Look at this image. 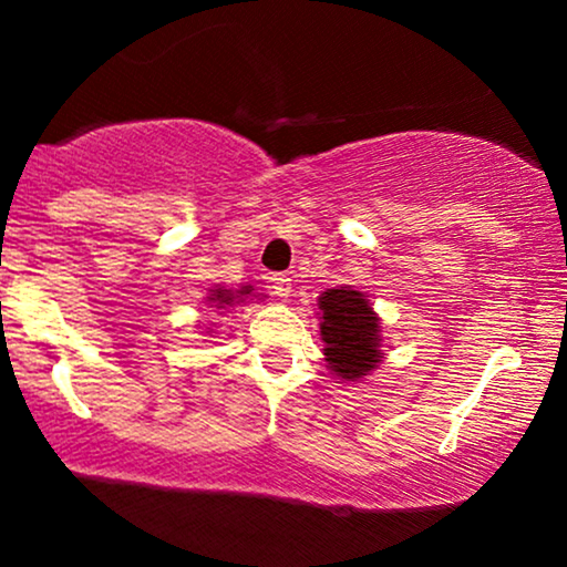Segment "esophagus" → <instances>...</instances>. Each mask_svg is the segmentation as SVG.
Returning <instances> with one entry per match:
<instances>
[{
  "mask_svg": "<svg viewBox=\"0 0 567 567\" xmlns=\"http://www.w3.org/2000/svg\"><path fill=\"white\" fill-rule=\"evenodd\" d=\"M271 290H275L279 298H288L292 292V279L288 275H275L271 277Z\"/></svg>",
  "mask_w": 567,
  "mask_h": 567,
  "instance_id": "34e87169",
  "label": "esophagus"
}]
</instances>
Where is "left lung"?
<instances>
[{
  "mask_svg": "<svg viewBox=\"0 0 567 567\" xmlns=\"http://www.w3.org/2000/svg\"><path fill=\"white\" fill-rule=\"evenodd\" d=\"M324 360L338 379L357 381L381 362V322L365 292L333 288L320 296Z\"/></svg>",
  "mask_w": 567,
  "mask_h": 567,
  "instance_id": "1",
  "label": "left lung"
}]
</instances>
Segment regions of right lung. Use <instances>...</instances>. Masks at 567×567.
<instances>
[{"label": "right lung", "mask_w": 567, "mask_h": 567, "mask_svg": "<svg viewBox=\"0 0 567 567\" xmlns=\"http://www.w3.org/2000/svg\"><path fill=\"white\" fill-rule=\"evenodd\" d=\"M250 285H245V288L243 290H237V292H231V290H213L210 292V301H216V303H231L234 301V298H243V296H250Z\"/></svg>", "instance_id": "obj_1"}]
</instances>
